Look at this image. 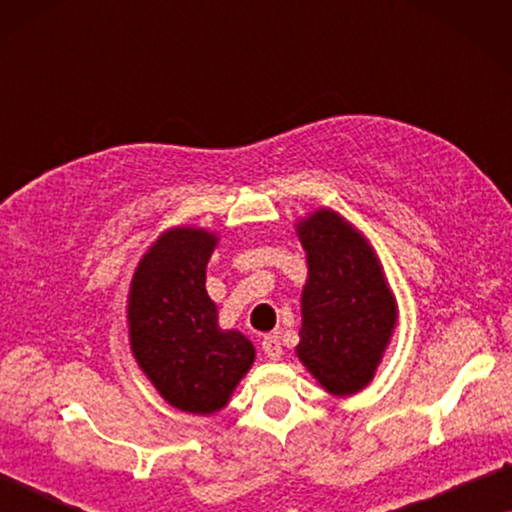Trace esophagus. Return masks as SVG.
Listing matches in <instances>:
<instances>
[{
	"label": "esophagus",
	"instance_id": "esophagus-1",
	"mask_svg": "<svg viewBox=\"0 0 512 512\" xmlns=\"http://www.w3.org/2000/svg\"><path fill=\"white\" fill-rule=\"evenodd\" d=\"M261 349L270 361L282 359V342H279V335H268V338H263Z\"/></svg>",
	"mask_w": 512,
	"mask_h": 512
}]
</instances>
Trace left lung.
Masks as SVG:
<instances>
[{
	"mask_svg": "<svg viewBox=\"0 0 512 512\" xmlns=\"http://www.w3.org/2000/svg\"><path fill=\"white\" fill-rule=\"evenodd\" d=\"M296 233L307 258L296 356L328 394L354 396L373 382L394 338L396 296L373 244L340 212L314 209Z\"/></svg>",
	"mask_w": 512,
	"mask_h": 512,
	"instance_id": "1",
	"label": "left lung"
}]
</instances>
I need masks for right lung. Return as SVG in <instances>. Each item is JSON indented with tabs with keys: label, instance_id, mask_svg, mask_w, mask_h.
<instances>
[{
	"label": "right lung",
	"instance_id": "right-lung-1",
	"mask_svg": "<svg viewBox=\"0 0 512 512\" xmlns=\"http://www.w3.org/2000/svg\"><path fill=\"white\" fill-rule=\"evenodd\" d=\"M216 244L207 228H167L139 258L125 305L139 370L172 408L191 415L226 408L256 359L247 335L219 326L207 293Z\"/></svg>",
	"mask_w": 512,
	"mask_h": 512
}]
</instances>
